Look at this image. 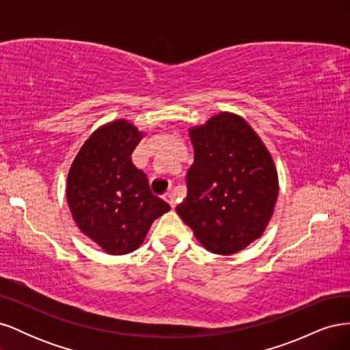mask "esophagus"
<instances>
[{"label": "esophagus", "mask_w": 350, "mask_h": 350, "mask_svg": "<svg viewBox=\"0 0 350 350\" xmlns=\"http://www.w3.org/2000/svg\"><path fill=\"white\" fill-rule=\"evenodd\" d=\"M165 200L167 201L169 204H171L172 208L176 206V198H175V194H174V193H166V194H165Z\"/></svg>", "instance_id": "1"}]
</instances>
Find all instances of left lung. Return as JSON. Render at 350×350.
<instances>
[{"label":"left lung","mask_w":350,"mask_h":350,"mask_svg":"<svg viewBox=\"0 0 350 350\" xmlns=\"http://www.w3.org/2000/svg\"><path fill=\"white\" fill-rule=\"evenodd\" d=\"M194 163L178 215L206 250L229 256L258 239L279 194L273 159L250 124L221 112L189 130Z\"/></svg>","instance_id":"8db88e82"}]
</instances>
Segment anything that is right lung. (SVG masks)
<instances>
[{
  "label": "right lung",
  "instance_id": "right-lung-1",
  "mask_svg": "<svg viewBox=\"0 0 350 350\" xmlns=\"http://www.w3.org/2000/svg\"><path fill=\"white\" fill-rule=\"evenodd\" d=\"M142 137L124 120L100 126L83 144L67 178L74 221L112 256L139 248L153 221L171 210L133 165L131 153Z\"/></svg>",
  "mask_w": 350,
  "mask_h": 350
}]
</instances>
